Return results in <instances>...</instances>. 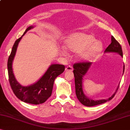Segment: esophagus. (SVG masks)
Returning a JSON list of instances; mask_svg holds the SVG:
<instances>
[{"instance_id":"34e87169","label":"esophagus","mask_w":130,"mask_h":130,"mask_svg":"<svg viewBox=\"0 0 130 130\" xmlns=\"http://www.w3.org/2000/svg\"><path fill=\"white\" fill-rule=\"evenodd\" d=\"M73 67H72L71 66H68L67 67H66V68L65 70L66 71H73Z\"/></svg>"}]
</instances>
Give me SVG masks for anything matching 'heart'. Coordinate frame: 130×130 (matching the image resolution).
I'll return each instance as SVG.
<instances>
[{
  "mask_svg": "<svg viewBox=\"0 0 130 130\" xmlns=\"http://www.w3.org/2000/svg\"><path fill=\"white\" fill-rule=\"evenodd\" d=\"M65 48L69 51L77 52L79 59L89 60L102 51L103 45L102 42L96 40L92 35L82 32H76L70 35L64 41ZM61 55H66L64 50H60Z\"/></svg>",
  "mask_w": 130,
  "mask_h": 130,
  "instance_id": "1",
  "label": "heart"
}]
</instances>
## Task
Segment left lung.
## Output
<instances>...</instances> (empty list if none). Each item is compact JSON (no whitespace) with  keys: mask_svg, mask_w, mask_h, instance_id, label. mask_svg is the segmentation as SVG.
I'll list each match as a JSON object with an SVG mask.
<instances>
[{"mask_svg":"<svg viewBox=\"0 0 130 130\" xmlns=\"http://www.w3.org/2000/svg\"><path fill=\"white\" fill-rule=\"evenodd\" d=\"M105 52H112L117 53L119 54L121 57H123V51L122 48L120 43L115 39L113 36H111V42L108 47L106 49ZM92 63L89 61H86V62H81L75 63L73 65L74 68V75L75 77V93H76L77 99L83 105L86 106H94L96 105L102 104L103 103L109 101L115 95L119 89V85L117 87L116 91L113 93L112 96L109 98L108 99H101V100H92L89 99L86 96L83 89V79L84 75L88 71L89 67H91ZM124 71V66L123 67V73Z\"/></svg>","mask_w":130,"mask_h":130,"instance_id":"left-lung-1","label":"left lung"}]
</instances>
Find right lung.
<instances>
[{"instance_id": "1", "label": "right lung", "mask_w": 130, "mask_h": 130, "mask_svg": "<svg viewBox=\"0 0 130 130\" xmlns=\"http://www.w3.org/2000/svg\"><path fill=\"white\" fill-rule=\"evenodd\" d=\"M33 28L32 25L28 27L23 35L15 41L8 59L7 69L10 85L14 95L24 102L39 105L44 103L51 96L55 79L58 75L63 73L65 67L64 65L59 64H51L43 76L37 83L33 84L32 85L24 87L18 83L14 75L12 63L16 53L19 42L25 34Z\"/></svg>"}]
</instances>
